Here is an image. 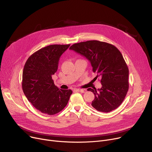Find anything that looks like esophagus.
Returning <instances> with one entry per match:
<instances>
[{
    "instance_id": "1",
    "label": "esophagus",
    "mask_w": 152,
    "mask_h": 152,
    "mask_svg": "<svg viewBox=\"0 0 152 152\" xmlns=\"http://www.w3.org/2000/svg\"><path fill=\"white\" fill-rule=\"evenodd\" d=\"M74 90H75V91H77V92L82 93H83L85 92V90H83V89H75Z\"/></svg>"
}]
</instances>
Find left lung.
Masks as SVG:
<instances>
[{
  "label": "left lung",
  "instance_id": "obj_1",
  "mask_svg": "<svg viewBox=\"0 0 152 152\" xmlns=\"http://www.w3.org/2000/svg\"><path fill=\"white\" fill-rule=\"evenodd\" d=\"M70 49L88 59L97 74L95 78L100 79V89L87 90L94 94L93 107L103 113L115 110L129 90V69L120 50L110 43L97 40L76 43Z\"/></svg>",
  "mask_w": 152,
  "mask_h": 152
}]
</instances>
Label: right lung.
<instances>
[{
    "label": "right lung",
    "instance_id": "obj_1",
    "mask_svg": "<svg viewBox=\"0 0 152 152\" xmlns=\"http://www.w3.org/2000/svg\"><path fill=\"white\" fill-rule=\"evenodd\" d=\"M70 45H53L43 48L26 61L22 75V89L28 101L42 113L54 115L66 106L71 90H61L54 84L52 75L62 54Z\"/></svg>",
    "mask_w": 152,
    "mask_h": 152
}]
</instances>
